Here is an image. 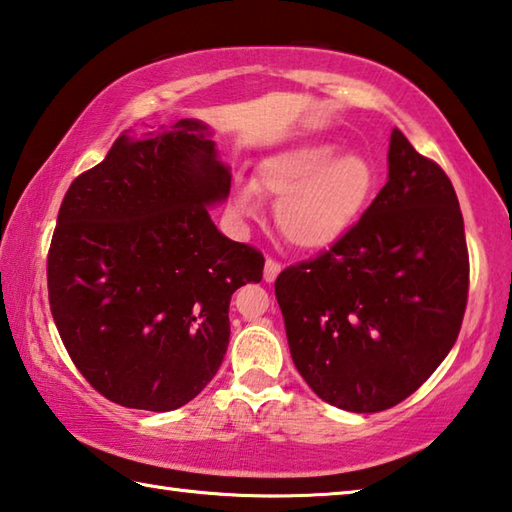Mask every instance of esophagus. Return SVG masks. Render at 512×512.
Listing matches in <instances>:
<instances>
[{"mask_svg":"<svg viewBox=\"0 0 512 512\" xmlns=\"http://www.w3.org/2000/svg\"><path fill=\"white\" fill-rule=\"evenodd\" d=\"M280 271H282V266L275 262V259H271L268 257L266 262H264V280L271 284V282H275L277 280V275H280Z\"/></svg>","mask_w":512,"mask_h":512,"instance_id":"obj_1","label":"esophagus"}]
</instances>
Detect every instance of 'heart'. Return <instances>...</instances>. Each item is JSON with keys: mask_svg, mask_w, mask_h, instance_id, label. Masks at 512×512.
<instances>
[{"mask_svg": "<svg viewBox=\"0 0 512 512\" xmlns=\"http://www.w3.org/2000/svg\"><path fill=\"white\" fill-rule=\"evenodd\" d=\"M366 155L329 142H302L259 162L255 183H239L235 212L259 214V194L275 198V223L291 246L318 253L339 244L361 221L377 192Z\"/></svg>", "mask_w": 512, "mask_h": 512, "instance_id": "obj_1", "label": "heart"}]
</instances>
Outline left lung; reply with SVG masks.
<instances>
[{
    "instance_id": "1",
    "label": "left lung",
    "mask_w": 512,
    "mask_h": 512,
    "mask_svg": "<svg viewBox=\"0 0 512 512\" xmlns=\"http://www.w3.org/2000/svg\"><path fill=\"white\" fill-rule=\"evenodd\" d=\"M470 259L452 180L393 128L388 180L361 221L277 275L291 359L311 391L352 413L400 404L461 332Z\"/></svg>"
}]
</instances>
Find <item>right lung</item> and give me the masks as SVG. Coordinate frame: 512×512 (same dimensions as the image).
Instances as JSON below:
<instances>
[{"mask_svg":"<svg viewBox=\"0 0 512 512\" xmlns=\"http://www.w3.org/2000/svg\"><path fill=\"white\" fill-rule=\"evenodd\" d=\"M212 131L180 119L121 133L60 205L47 257L51 316L74 366L126 409L173 411L210 384L230 341V298L262 280L259 250L221 235L230 194Z\"/></svg>","mask_w":512,"mask_h":512,"instance_id":"obj_1","label":"right lung"}]
</instances>
